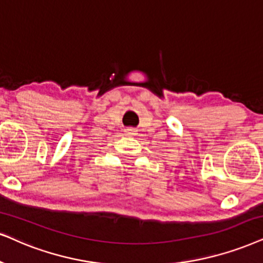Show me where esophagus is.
Returning <instances> with one entry per match:
<instances>
[{"mask_svg":"<svg viewBox=\"0 0 263 263\" xmlns=\"http://www.w3.org/2000/svg\"><path fill=\"white\" fill-rule=\"evenodd\" d=\"M126 135L134 136V135H136V131L134 128H127V129H126Z\"/></svg>","mask_w":263,"mask_h":263,"instance_id":"obj_1","label":"esophagus"}]
</instances>
